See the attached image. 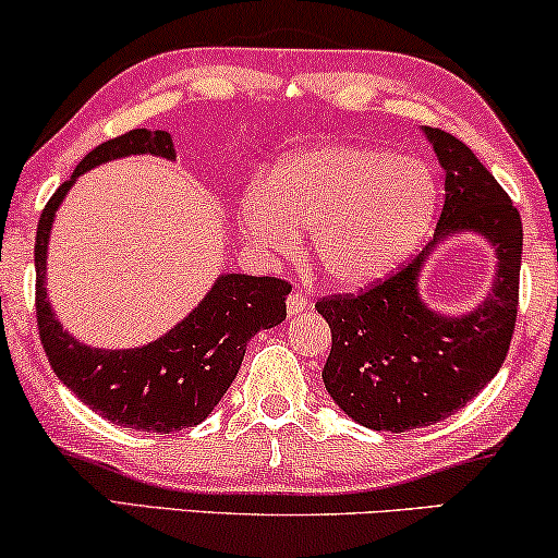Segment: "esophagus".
Instances as JSON below:
<instances>
[{"instance_id": "obj_1", "label": "esophagus", "mask_w": 558, "mask_h": 558, "mask_svg": "<svg viewBox=\"0 0 558 558\" xmlns=\"http://www.w3.org/2000/svg\"><path fill=\"white\" fill-rule=\"evenodd\" d=\"M307 307H310L307 292H302V289H292V294H289V300H287V313L300 315L302 310H307Z\"/></svg>"}]
</instances>
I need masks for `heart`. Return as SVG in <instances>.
<instances>
[{
  "label": "heart",
  "mask_w": 558,
  "mask_h": 558,
  "mask_svg": "<svg viewBox=\"0 0 558 558\" xmlns=\"http://www.w3.org/2000/svg\"><path fill=\"white\" fill-rule=\"evenodd\" d=\"M438 177L428 161L387 148L332 143L289 156L264 186L238 199V228L253 248L292 253L315 230L325 279L364 289L392 274L428 235Z\"/></svg>",
  "instance_id": "1"
}]
</instances>
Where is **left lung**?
Masks as SVG:
<instances>
[{"label": "left lung", "instance_id": "left-lung-1", "mask_svg": "<svg viewBox=\"0 0 558 558\" xmlns=\"http://www.w3.org/2000/svg\"><path fill=\"white\" fill-rule=\"evenodd\" d=\"M446 173V202L433 241L410 266L364 294L317 302L332 332L323 381L351 421L404 433L446 421L500 372L518 315L523 226L518 209L474 150L438 128H423ZM480 234L496 248V277L464 316L422 300L420 277L437 245Z\"/></svg>", "mask_w": 558, "mask_h": 558}]
</instances>
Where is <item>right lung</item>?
I'll list each match as a JSON object with an SVG mask.
<instances>
[{
    "label": "right lung",
    "instance_id": "1",
    "mask_svg": "<svg viewBox=\"0 0 558 558\" xmlns=\"http://www.w3.org/2000/svg\"><path fill=\"white\" fill-rule=\"evenodd\" d=\"M125 156L177 161L171 133L137 128L82 158L48 199L35 238V310L43 349L58 379L84 404L114 425L171 433L199 425L233 385L256 332L287 317V281L220 274L199 305L161 338L135 349H94L63 330L48 300V241L56 213L82 173Z\"/></svg>",
    "mask_w": 558,
    "mask_h": 558
}]
</instances>
